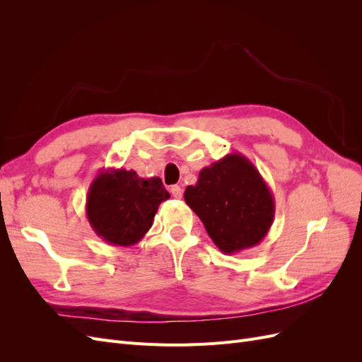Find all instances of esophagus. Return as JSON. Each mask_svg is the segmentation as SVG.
I'll list each match as a JSON object with an SVG mask.
<instances>
[{"label": "esophagus", "mask_w": 362, "mask_h": 362, "mask_svg": "<svg viewBox=\"0 0 362 362\" xmlns=\"http://www.w3.org/2000/svg\"><path fill=\"white\" fill-rule=\"evenodd\" d=\"M170 193L175 199H181L182 198V189L180 187V185H172L170 187Z\"/></svg>", "instance_id": "obj_1"}]
</instances>
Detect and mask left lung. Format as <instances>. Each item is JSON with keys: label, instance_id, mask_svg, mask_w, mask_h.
<instances>
[{"label": "left lung", "instance_id": "1", "mask_svg": "<svg viewBox=\"0 0 362 362\" xmlns=\"http://www.w3.org/2000/svg\"><path fill=\"white\" fill-rule=\"evenodd\" d=\"M184 199L226 255L257 246L275 218V199L266 181L238 152L204 168Z\"/></svg>", "mask_w": 362, "mask_h": 362}]
</instances>
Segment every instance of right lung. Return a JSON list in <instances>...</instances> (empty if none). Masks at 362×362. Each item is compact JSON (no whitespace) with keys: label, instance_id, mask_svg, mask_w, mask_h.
Listing matches in <instances>:
<instances>
[{"label":"right lung","instance_id":"obj_1","mask_svg":"<svg viewBox=\"0 0 362 362\" xmlns=\"http://www.w3.org/2000/svg\"><path fill=\"white\" fill-rule=\"evenodd\" d=\"M170 198L158 177L140 178L134 170L103 169L86 198V216L105 243L133 246L152 226L163 201Z\"/></svg>","mask_w":362,"mask_h":362}]
</instances>
